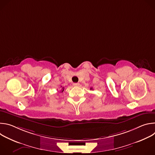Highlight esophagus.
Returning <instances> with one entry per match:
<instances>
[{
    "instance_id": "1",
    "label": "esophagus",
    "mask_w": 155,
    "mask_h": 155,
    "mask_svg": "<svg viewBox=\"0 0 155 155\" xmlns=\"http://www.w3.org/2000/svg\"><path fill=\"white\" fill-rule=\"evenodd\" d=\"M73 84H74V86H78L80 85V84H79L78 83H74Z\"/></svg>"
}]
</instances>
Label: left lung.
I'll return each instance as SVG.
<instances>
[{
  "mask_svg": "<svg viewBox=\"0 0 155 155\" xmlns=\"http://www.w3.org/2000/svg\"><path fill=\"white\" fill-rule=\"evenodd\" d=\"M91 89H92V88H91Z\"/></svg>",
  "mask_w": 155,
  "mask_h": 155,
  "instance_id": "obj_1",
  "label": "left lung"
}]
</instances>
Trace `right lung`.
<instances>
[{
	"mask_svg": "<svg viewBox=\"0 0 155 155\" xmlns=\"http://www.w3.org/2000/svg\"><path fill=\"white\" fill-rule=\"evenodd\" d=\"M62 87V86H61ZM64 87H62V90H61V92L62 93L64 91Z\"/></svg>",
	"mask_w": 155,
	"mask_h": 155,
	"instance_id": "obj_1",
	"label": "right lung"
}]
</instances>
